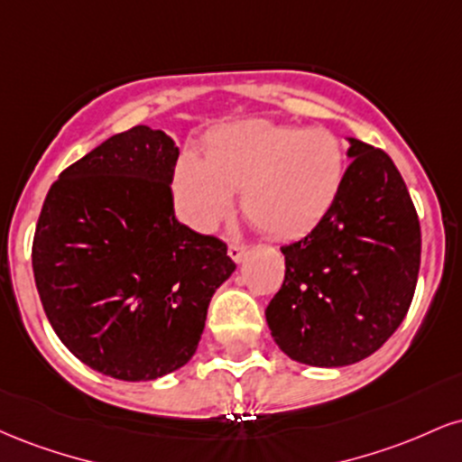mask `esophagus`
Returning <instances> with one entry per match:
<instances>
[{"label":"esophagus","mask_w":462,"mask_h":462,"mask_svg":"<svg viewBox=\"0 0 462 462\" xmlns=\"http://www.w3.org/2000/svg\"><path fill=\"white\" fill-rule=\"evenodd\" d=\"M245 254H247V247L245 245H238V243H232V245L227 247V256H230L235 263H241Z\"/></svg>","instance_id":"34e87169"}]
</instances>
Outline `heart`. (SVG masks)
I'll return each instance as SVG.
<instances>
[{"label":"heart","instance_id":"obj_1","mask_svg":"<svg viewBox=\"0 0 462 462\" xmlns=\"http://www.w3.org/2000/svg\"><path fill=\"white\" fill-rule=\"evenodd\" d=\"M346 173L343 147L323 128L241 121L215 132L206 161L187 153L176 169L178 213L210 232L241 190L243 215L272 238L306 235L332 208Z\"/></svg>","mask_w":462,"mask_h":462}]
</instances>
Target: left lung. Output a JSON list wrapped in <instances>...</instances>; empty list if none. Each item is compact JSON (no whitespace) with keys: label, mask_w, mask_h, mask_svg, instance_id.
Wrapping results in <instances>:
<instances>
[{"label":"left lung","mask_w":462,"mask_h":462,"mask_svg":"<svg viewBox=\"0 0 462 462\" xmlns=\"http://www.w3.org/2000/svg\"><path fill=\"white\" fill-rule=\"evenodd\" d=\"M349 162L326 217L282 247V289L264 317L291 360L346 367L371 356L415 295L421 230L400 171L383 150L347 136Z\"/></svg>","instance_id":"obj_1"}]
</instances>
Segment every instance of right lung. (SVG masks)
Here are the masks:
<instances>
[{
  "instance_id": "add662e5",
  "label": "right lung",
  "mask_w": 462,
  "mask_h": 462,
  "mask_svg": "<svg viewBox=\"0 0 462 462\" xmlns=\"http://www.w3.org/2000/svg\"><path fill=\"white\" fill-rule=\"evenodd\" d=\"M178 156L150 125L110 136L60 173L36 224L32 269L51 328L84 365L125 383L193 358L236 269L226 243L176 219Z\"/></svg>"
}]
</instances>
